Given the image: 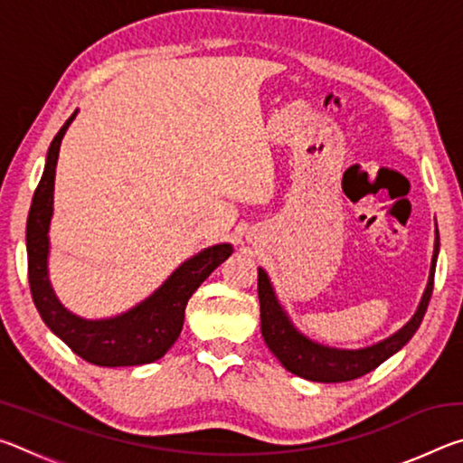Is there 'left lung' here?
Masks as SVG:
<instances>
[{
    "instance_id": "8db88e82",
    "label": "left lung",
    "mask_w": 463,
    "mask_h": 463,
    "mask_svg": "<svg viewBox=\"0 0 463 463\" xmlns=\"http://www.w3.org/2000/svg\"><path fill=\"white\" fill-rule=\"evenodd\" d=\"M439 253V234L435 239L433 261H430V276L425 294L419 304V310L406 323L401 331L392 335L390 339L382 341L372 347L345 351V349H331L325 345L312 343L307 336H302L296 328L289 325L286 312L281 310L279 302L276 300L273 288L269 284L268 273L260 269V279H257V294H260L261 307V335L273 355H276L281 365L288 372H292L300 378L312 382H349L357 380L362 375L370 373L380 364L386 362L390 355H394L398 349H402L411 336L417 333L422 317H425L430 294H433V279H435V265Z\"/></svg>"
}]
</instances>
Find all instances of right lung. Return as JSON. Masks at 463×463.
I'll use <instances>...</instances> for the list:
<instances>
[{
	"instance_id": "right-lung-1",
	"label": "right lung",
	"mask_w": 463,
	"mask_h": 463,
	"mask_svg": "<svg viewBox=\"0 0 463 463\" xmlns=\"http://www.w3.org/2000/svg\"><path fill=\"white\" fill-rule=\"evenodd\" d=\"M75 118H69L52 138L41 182L36 185L33 206L26 222L28 249V281L36 310L46 326L69 345L73 354L85 362L101 367L143 365L156 362L177 341L184 326L185 307L198 286L224 260H229L232 247L229 242L203 249L202 253L185 261L171 273V278L156 292L124 315L108 320H83L75 317L54 296L46 255H49V224L52 216L54 167H57L61 140Z\"/></svg>"
}]
</instances>
